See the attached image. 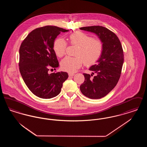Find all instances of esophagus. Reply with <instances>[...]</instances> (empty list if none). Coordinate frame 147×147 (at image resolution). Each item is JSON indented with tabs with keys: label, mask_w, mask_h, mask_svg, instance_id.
I'll return each instance as SVG.
<instances>
[{
	"label": "esophagus",
	"mask_w": 147,
	"mask_h": 147,
	"mask_svg": "<svg viewBox=\"0 0 147 147\" xmlns=\"http://www.w3.org/2000/svg\"><path fill=\"white\" fill-rule=\"evenodd\" d=\"M68 76H69V77H73V76H74V74L69 73H68Z\"/></svg>",
	"instance_id": "34e87169"
}]
</instances>
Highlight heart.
I'll use <instances>...</instances> for the list:
<instances>
[{"mask_svg":"<svg viewBox=\"0 0 147 147\" xmlns=\"http://www.w3.org/2000/svg\"><path fill=\"white\" fill-rule=\"evenodd\" d=\"M70 45L78 46L75 57H66L62 61L61 65L63 70L74 72L84 63L89 66L96 63L103 52V43L82 31L72 33L69 37ZM68 44L63 38H57L53 43V49L56 56L63 57L66 52Z\"/></svg>","mask_w":147,"mask_h":147,"instance_id":"obj_1","label":"heart"}]
</instances>
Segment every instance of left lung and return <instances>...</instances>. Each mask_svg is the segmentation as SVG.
Masks as SVG:
<instances>
[{"label": "left lung", "instance_id": "8db88e82", "mask_svg": "<svg viewBox=\"0 0 147 147\" xmlns=\"http://www.w3.org/2000/svg\"><path fill=\"white\" fill-rule=\"evenodd\" d=\"M80 29L96 34L104 46L102 54L97 63L89 68L96 76L91 78L92 74L84 73L85 80L80 86V91L90 98H103L115 87L121 76L124 61L121 43L116 35L105 27L91 26Z\"/></svg>", "mask_w": 147, "mask_h": 147}]
</instances>
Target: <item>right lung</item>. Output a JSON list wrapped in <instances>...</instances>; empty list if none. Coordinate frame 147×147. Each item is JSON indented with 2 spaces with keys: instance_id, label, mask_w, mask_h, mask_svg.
Here are the masks:
<instances>
[{
  "instance_id": "obj_1",
  "label": "right lung",
  "mask_w": 147,
  "mask_h": 147,
  "mask_svg": "<svg viewBox=\"0 0 147 147\" xmlns=\"http://www.w3.org/2000/svg\"><path fill=\"white\" fill-rule=\"evenodd\" d=\"M69 30L55 26H45L32 31L21 43L19 49V70L25 83L36 96L51 98L61 91L68 77L67 72L49 73V68L59 66L53 49L61 32Z\"/></svg>"
}]
</instances>
